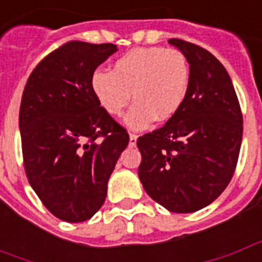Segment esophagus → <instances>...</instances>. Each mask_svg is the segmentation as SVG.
Masks as SVG:
<instances>
[{
	"instance_id": "obj_1",
	"label": "esophagus",
	"mask_w": 262,
	"mask_h": 262,
	"mask_svg": "<svg viewBox=\"0 0 262 262\" xmlns=\"http://www.w3.org/2000/svg\"><path fill=\"white\" fill-rule=\"evenodd\" d=\"M136 142H137V135L130 133V135H129V146H130V147H135V146H136Z\"/></svg>"
}]
</instances>
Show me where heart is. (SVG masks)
<instances>
[{
    "instance_id": "obj_1",
    "label": "heart",
    "mask_w": 262,
    "mask_h": 262,
    "mask_svg": "<svg viewBox=\"0 0 262 262\" xmlns=\"http://www.w3.org/2000/svg\"><path fill=\"white\" fill-rule=\"evenodd\" d=\"M189 84L185 54L163 48L133 49L115 61L112 73L98 69L90 80L92 95L111 116H119L133 97L136 102L123 119L132 130L172 119L185 103Z\"/></svg>"
}]
</instances>
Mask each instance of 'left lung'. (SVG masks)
<instances>
[{
	"label": "left lung",
	"instance_id": "8db88e82",
	"mask_svg": "<svg viewBox=\"0 0 262 262\" xmlns=\"http://www.w3.org/2000/svg\"><path fill=\"white\" fill-rule=\"evenodd\" d=\"M168 43L189 61V91L172 119L137 139L139 178L161 206L192 213L229 185L242 147L243 116L230 77L213 54L181 39Z\"/></svg>",
	"mask_w": 262,
	"mask_h": 262
}]
</instances>
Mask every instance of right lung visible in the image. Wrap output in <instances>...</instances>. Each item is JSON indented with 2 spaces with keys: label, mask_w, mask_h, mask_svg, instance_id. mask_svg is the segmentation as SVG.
<instances>
[{
  "label": "right lung",
  "mask_w": 262,
  "mask_h": 262,
  "mask_svg": "<svg viewBox=\"0 0 262 262\" xmlns=\"http://www.w3.org/2000/svg\"><path fill=\"white\" fill-rule=\"evenodd\" d=\"M115 52L112 43H66L32 71L20 101L26 177L43 205L70 223L91 219L101 209L129 143L90 86L92 73Z\"/></svg>",
  "instance_id": "add662e5"
}]
</instances>
